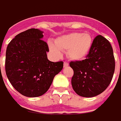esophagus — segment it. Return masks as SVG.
Masks as SVG:
<instances>
[{
    "instance_id": "obj_1",
    "label": "esophagus",
    "mask_w": 121,
    "mask_h": 121,
    "mask_svg": "<svg viewBox=\"0 0 121 121\" xmlns=\"http://www.w3.org/2000/svg\"><path fill=\"white\" fill-rule=\"evenodd\" d=\"M69 64L68 62H66V61H64V68H66V67H68V66Z\"/></svg>"
}]
</instances>
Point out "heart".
I'll return each instance as SVG.
<instances>
[{"instance_id":"obj_1","label":"heart","mask_w":121,"mask_h":121,"mask_svg":"<svg viewBox=\"0 0 121 121\" xmlns=\"http://www.w3.org/2000/svg\"><path fill=\"white\" fill-rule=\"evenodd\" d=\"M55 44L49 42V50L57 57L62 55L61 51L68 50V56L74 61L83 60L87 56L92 45V39L87 33H71L60 36L55 41Z\"/></svg>"}]
</instances>
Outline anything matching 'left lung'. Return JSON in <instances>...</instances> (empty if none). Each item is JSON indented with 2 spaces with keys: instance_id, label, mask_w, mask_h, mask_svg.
<instances>
[{
  "instance_id": "1",
  "label": "left lung",
  "mask_w": 121,
  "mask_h": 121,
  "mask_svg": "<svg viewBox=\"0 0 121 121\" xmlns=\"http://www.w3.org/2000/svg\"><path fill=\"white\" fill-rule=\"evenodd\" d=\"M69 65L73 70L72 86L76 94L88 98L101 94L109 86L115 72V57L110 42L97 35L85 60L71 61Z\"/></svg>"
}]
</instances>
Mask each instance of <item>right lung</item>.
Listing matches in <instances>:
<instances>
[{"instance_id": "1", "label": "right lung", "mask_w": 121, "mask_h": 121, "mask_svg": "<svg viewBox=\"0 0 121 121\" xmlns=\"http://www.w3.org/2000/svg\"><path fill=\"white\" fill-rule=\"evenodd\" d=\"M43 33L29 29L15 36L6 48V76L14 88L27 97L45 94L64 66L63 61L48 59L49 48L42 40Z\"/></svg>"}]
</instances>
